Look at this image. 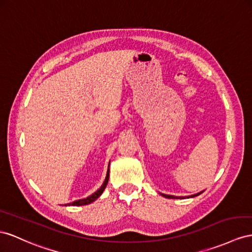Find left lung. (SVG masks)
<instances>
[{
	"label": "left lung",
	"mask_w": 252,
	"mask_h": 252,
	"mask_svg": "<svg viewBox=\"0 0 252 252\" xmlns=\"http://www.w3.org/2000/svg\"><path fill=\"white\" fill-rule=\"evenodd\" d=\"M200 193H202V191L201 192H198V193H196V195H191L190 197L192 198V197H196V196H198V195H200ZM162 196H164L165 198H169V199H176V198H180V199H182V198H189V197H176V196H170V195H165V193H162Z\"/></svg>",
	"instance_id": "obj_1"
}]
</instances>
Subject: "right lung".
Segmentation results:
<instances>
[{
    "mask_svg": "<svg viewBox=\"0 0 252 252\" xmlns=\"http://www.w3.org/2000/svg\"><path fill=\"white\" fill-rule=\"evenodd\" d=\"M108 177H109V170H107V175H106L104 183H103L101 188L98 190H96L95 192H94L92 196H89V197H87L85 199L76 200V201H73L72 203H68V205H86V204H89V203L94 202L96 198H99L101 196V193L103 192V190L105 189L106 185H107V182H108Z\"/></svg>",
    "mask_w": 252,
    "mask_h": 252,
    "instance_id": "1",
    "label": "right lung"
}]
</instances>
